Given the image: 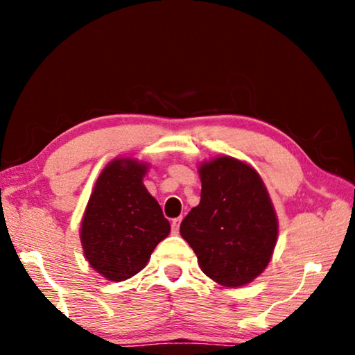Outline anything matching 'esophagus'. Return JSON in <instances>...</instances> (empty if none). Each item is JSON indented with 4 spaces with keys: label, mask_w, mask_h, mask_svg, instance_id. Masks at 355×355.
I'll use <instances>...</instances> for the list:
<instances>
[{
    "label": "esophagus",
    "mask_w": 355,
    "mask_h": 355,
    "mask_svg": "<svg viewBox=\"0 0 355 355\" xmlns=\"http://www.w3.org/2000/svg\"><path fill=\"white\" fill-rule=\"evenodd\" d=\"M180 224H182V218H175L172 220V233H173V235H178Z\"/></svg>",
    "instance_id": "34e87169"
}]
</instances>
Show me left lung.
Wrapping results in <instances>:
<instances>
[{
	"instance_id": "left-lung-1",
	"label": "left lung",
	"mask_w": 355,
	"mask_h": 355,
	"mask_svg": "<svg viewBox=\"0 0 355 355\" xmlns=\"http://www.w3.org/2000/svg\"><path fill=\"white\" fill-rule=\"evenodd\" d=\"M200 203L180 225L200 269L228 288L250 284L266 269L279 224L263 180L254 167L219 156L199 167Z\"/></svg>"
}]
</instances>
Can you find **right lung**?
Here are the masks:
<instances>
[{
    "label": "right lung",
    "mask_w": 355,
    "mask_h": 355,
    "mask_svg": "<svg viewBox=\"0 0 355 355\" xmlns=\"http://www.w3.org/2000/svg\"><path fill=\"white\" fill-rule=\"evenodd\" d=\"M147 167L131 158L111 161L84 211L80 233L84 255L107 280L133 277L171 232L159 203L142 183Z\"/></svg>",
    "instance_id": "right-lung-1"
}]
</instances>
